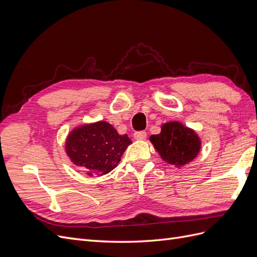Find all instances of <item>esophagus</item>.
<instances>
[{
    "mask_svg": "<svg viewBox=\"0 0 257 257\" xmlns=\"http://www.w3.org/2000/svg\"><path fill=\"white\" fill-rule=\"evenodd\" d=\"M146 137H147V133L145 131L136 132V133H134V138L137 139V141H144Z\"/></svg>",
    "mask_w": 257,
    "mask_h": 257,
    "instance_id": "34e87169",
    "label": "esophagus"
}]
</instances>
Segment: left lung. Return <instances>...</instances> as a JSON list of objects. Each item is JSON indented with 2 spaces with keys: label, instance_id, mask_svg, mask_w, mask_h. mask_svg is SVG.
Returning <instances> with one entry per match:
<instances>
[{
  "label": "left lung",
  "instance_id": "left-lung-1",
  "mask_svg": "<svg viewBox=\"0 0 257 257\" xmlns=\"http://www.w3.org/2000/svg\"><path fill=\"white\" fill-rule=\"evenodd\" d=\"M150 142L163 161L177 168L195 159L201 147L200 138L195 131L178 121L163 124L161 133L151 135Z\"/></svg>",
  "mask_w": 257,
  "mask_h": 257
}]
</instances>
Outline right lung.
<instances>
[{
	"label": "right lung",
	"instance_id": "add662e5",
	"mask_svg": "<svg viewBox=\"0 0 257 257\" xmlns=\"http://www.w3.org/2000/svg\"><path fill=\"white\" fill-rule=\"evenodd\" d=\"M131 144L127 135H120L111 124L98 121L74 128L66 138L65 151L88 176H102L116 167Z\"/></svg>",
	"mask_w": 257,
	"mask_h": 257
}]
</instances>
